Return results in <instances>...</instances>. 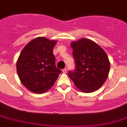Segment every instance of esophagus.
<instances>
[{"label": "esophagus", "instance_id": "34e87169", "mask_svg": "<svg viewBox=\"0 0 127 127\" xmlns=\"http://www.w3.org/2000/svg\"><path fill=\"white\" fill-rule=\"evenodd\" d=\"M68 68H67V67H66V68H64L63 70H62V71H63V73H66V72H67V71H68Z\"/></svg>", "mask_w": 127, "mask_h": 127}]
</instances>
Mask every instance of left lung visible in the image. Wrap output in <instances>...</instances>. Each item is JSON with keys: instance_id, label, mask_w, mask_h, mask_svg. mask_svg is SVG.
<instances>
[{"instance_id": "1", "label": "left lung", "mask_w": 127, "mask_h": 127, "mask_svg": "<svg viewBox=\"0 0 127 127\" xmlns=\"http://www.w3.org/2000/svg\"><path fill=\"white\" fill-rule=\"evenodd\" d=\"M75 68L68 75L80 91L90 93L102 86L108 77L110 63L99 45L82 38L71 43Z\"/></svg>"}]
</instances>
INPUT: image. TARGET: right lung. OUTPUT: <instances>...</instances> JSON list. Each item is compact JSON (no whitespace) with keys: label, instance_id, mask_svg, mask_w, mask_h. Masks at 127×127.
<instances>
[{"label":"right lung","instance_id":"add662e5","mask_svg":"<svg viewBox=\"0 0 127 127\" xmlns=\"http://www.w3.org/2000/svg\"><path fill=\"white\" fill-rule=\"evenodd\" d=\"M56 41L36 37L21 52L16 70L21 82L29 90L43 93L51 88L61 70L56 66L53 48Z\"/></svg>","mask_w":127,"mask_h":127}]
</instances>
